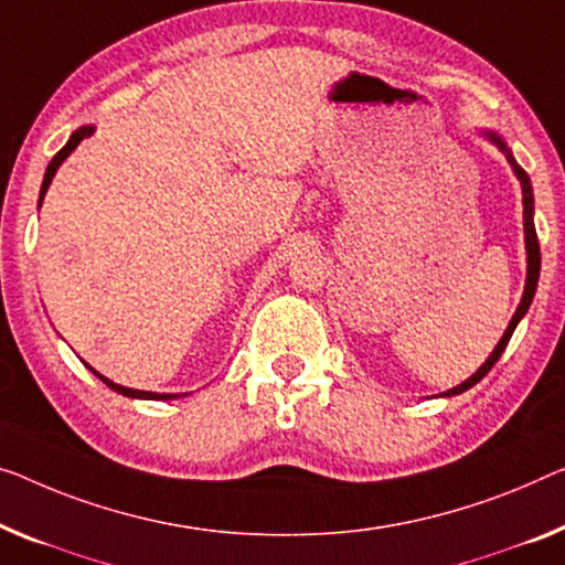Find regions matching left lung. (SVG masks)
<instances>
[{
	"instance_id": "8db88e82",
	"label": "left lung",
	"mask_w": 565,
	"mask_h": 565,
	"mask_svg": "<svg viewBox=\"0 0 565 565\" xmlns=\"http://www.w3.org/2000/svg\"><path fill=\"white\" fill-rule=\"evenodd\" d=\"M487 137H490V139L494 141V145H498V147L504 151V157H508L510 167H512V170H515L520 184H523V205H525V248H527V281H525L523 301H520V307H518V311H515V317H512L510 327H508V330H504L502 340L498 342V348H494V350H492V355L487 358V363H484L482 367H479L477 373L469 377V381H465L461 385H457V388L446 391L444 395H459V393H465V391H469V388H471V385H477L479 381H482V377H484L487 373H490V370L494 367V363H498L500 355L504 352V348H508V342H510L512 332H515L518 322H520V319L525 317V311H527V307H530V301H533V297H535L537 276H541V243H537V233H535V223H533V188H530V177L525 174L523 167H520V164L515 162V157L510 154V149L504 147V141L498 137V134H487Z\"/></svg>"
}]
</instances>
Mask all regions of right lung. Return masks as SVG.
I'll return each mask as SVG.
<instances>
[{"label": "right lung", "instance_id": "1", "mask_svg": "<svg viewBox=\"0 0 565 565\" xmlns=\"http://www.w3.org/2000/svg\"><path fill=\"white\" fill-rule=\"evenodd\" d=\"M90 134H94V126H83V129H78L73 134L71 139H67V145L57 151V154L50 159V164H47V172H45V180H42V190H40V202H42V198H45V192H47V188H50V182H53V177H55V172H57V167L63 164V159L71 154V151L81 145L83 139L86 137H90ZM90 367V365H88ZM90 373H96L94 367H90ZM98 375V373H96ZM100 381H104L108 388L111 391H116V393H121V395H129V398H147V401H167V398H177L174 393H147V391H134V388H124V385H116V383H111L108 381V377H104V375H98Z\"/></svg>", "mask_w": 565, "mask_h": 565}]
</instances>
